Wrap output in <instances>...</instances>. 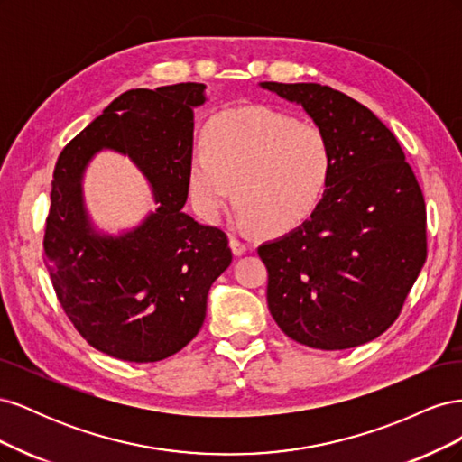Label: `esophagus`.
<instances>
[{"label":"esophagus","mask_w":462,"mask_h":462,"mask_svg":"<svg viewBox=\"0 0 462 462\" xmlns=\"http://www.w3.org/2000/svg\"><path fill=\"white\" fill-rule=\"evenodd\" d=\"M229 246H231L235 256H243L248 250V246L245 243H241L239 239H235V236H231V239H229Z\"/></svg>","instance_id":"34e87169"}]
</instances>
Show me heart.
I'll return each mask as SVG.
<instances>
[{"label": "heart", "mask_w": 462, "mask_h": 462, "mask_svg": "<svg viewBox=\"0 0 462 462\" xmlns=\"http://www.w3.org/2000/svg\"><path fill=\"white\" fill-rule=\"evenodd\" d=\"M331 171V148L312 123L263 106L216 117L189 162V194L197 212L219 221L233 194L236 226L285 233L309 216Z\"/></svg>", "instance_id": "heart-1"}]
</instances>
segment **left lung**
Instances as JSON below:
<instances>
[{"instance_id": "left-lung-1", "label": "left lung", "mask_w": 462, "mask_h": 462, "mask_svg": "<svg viewBox=\"0 0 462 462\" xmlns=\"http://www.w3.org/2000/svg\"><path fill=\"white\" fill-rule=\"evenodd\" d=\"M300 106L331 148L321 200L258 246L268 309L300 345L343 351L382 335L426 262V206L395 134L368 107L316 82H260Z\"/></svg>"}]
</instances>
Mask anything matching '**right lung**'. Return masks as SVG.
<instances>
[{
    "mask_svg": "<svg viewBox=\"0 0 462 462\" xmlns=\"http://www.w3.org/2000/svg\"><path fill=\"white\" fill-rule=\"evenodd\" d=\"M199 82L127 90L65 146L55 163L46 219V265L65 314L97 351L158 362L200 331L208 291L229 268L227 235L183 212L189 194ZM100 151L129 155L157 208L134 228L109 234L86 208L84 175Z\"/></svg>",
    "mask_w": 462,
    "mask_h": 462,
    "instance_id": "obj_1",
    "label": "right lung"
}]
</instances>
